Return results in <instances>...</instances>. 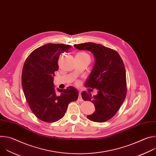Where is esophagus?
Listing matches in <instances>:
<instances>
[{"mask_svg":"<svg viewBox=\"0 0 156 156\" xmlns=\"http://www.w3.org/2000/svg\"><path fill=\"white\" fill-rule=\"evenodd\" d=\"M78 101H80V102H82L83 100V99H82V97H81V92H80V93H79V96H78Z\"/></svg>","mask_w":156,"mask_h":156,"instance_id":"1","label":"esophagus"}]
</instances>
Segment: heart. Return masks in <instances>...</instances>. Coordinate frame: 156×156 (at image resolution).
<instances>
[{"label": "heart", "mask_w": 156, "mask_h": 156, "mask_svg": "<svg viewBox=\"0 0 156 156\" xmlns=\"http://www.w3.org/2000/svg\"><path fill=\"white\" fill-rule=\"evenodd\" d=\"M78 55H81V56H84V57H90V56H89L88 54H87L85 53V52H80V53H78Z\"/></svg>", "instance_id": "b5f03b06"}]
</instances>
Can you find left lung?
<instances>
[{
	"instance_id": "left-lung-1",
	"label": "left lung",
	"mask_w": 156,
	"mask_h": 156,
	"mask_svg": "<svg viewBox=\"0 0 156 156\" xmlns=\"http://www.w3.org/2000/svg\"><path fill=\"white\" fill-rule=\"evenodd\" d=\"M79 50L93 53L95 58L94 67L86 86L98 90V94L91 96L83 91L84 101L93 102L95 112L87 116L95 122H104L112 118L119 110L126 94V72L123 62L118 52L101 44L86 42L75 44ZM91 90V89H90Z\"/></svg>"
}]
</instances>
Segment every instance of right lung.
<instances>
[{"instance_id": "1", "label": "right lung", "mask_w": 156, "mask_h": 156, "mask_svg": "<svg viewBox=\"0 0 156 156\" xmlns=\"http://www.w3.org/2000/svg\"><path fill=\"white\" fill-rule=\"evenodd\" d=\"M71 48L62 44H45L34 50L24 63L21 75L23 93L32 112L42 121L59 120L69 103L78 98V91L74 87L55 91L54 84L60 55Z\"/></svg>"}]
</instances>
